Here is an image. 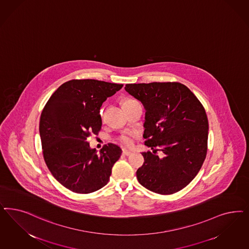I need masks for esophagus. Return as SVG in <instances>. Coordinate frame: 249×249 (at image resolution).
Here are the masks:
<instances>
[{"label": "esophagus", "mask_w": 249, "mask_h": 249, "mask_svg": "<svg viewBox=\"0 0 249 249\" xmlns=\"http://www.w3.org/2000/svg\"><path fill=\"white\" fill-rule=\"evenodd\" d=\"M132 153H133L132 151L127 150V149H123V155H124V156H130Z\"/></svg>", "instance_id": "esophagus-1"}]
</instances>
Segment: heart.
<instances>
[{
    "instance_id": "obj_1",
    "label": "heart",
    "mask_w": 249,
    "mask_h": 249,
    "mask_svg": "<svg viewBox=\"0 0 249 249\" xmlns=\"http://www.w3.org/2000/svg\"><path fill=\"white\" fill-rule=\"evenodd\" d=\"M132 100H125L124 101L123 105L130 102ZM137 137V134L136 133H128V134H124V135H122L118 140L120 142L121 144H124V145H126V146H131L132 144H134V138Z\"/></svg>"
}]
</instances>
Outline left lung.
<instances>
[{"label": "left lung", "instance_id": "1", "mask_svg": "<svg viewBox=\"0 0 249 249\" xmlns=\"http://www.w3.org/2000/svg\"><path fill=\"white\" fill-rule=\"evenodd\" d=\"M124 89L144 105V144L154 149L142 153L139 183L163 195L179 192L198 174L206 158L209 124L203 106L179 82L126 84Z\"/></svg>", "mask_w": 249, "mask_h": 249}]
</instances>
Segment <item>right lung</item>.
<instances>
[{
    "mask_svg": "<svg viewBox=\"0 0 249 249\" xmlns=\"http://www.w3.org/2000/svg\"><path fill=\"white\" fill-rule=\"evenodd\" d=\"M123 87L97 80H69L45 105L39 133L44 160L56 180L73 193L96 192L108 183L122 149L105 144L100 153L87 142L102 127L100 109Z\"/></svg>",
    "mask_w": 249,
    "mask_h": 249,
    "instance_id": "1",
    "label": "right lung"
}]
</instances>
